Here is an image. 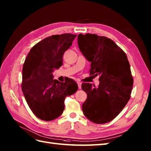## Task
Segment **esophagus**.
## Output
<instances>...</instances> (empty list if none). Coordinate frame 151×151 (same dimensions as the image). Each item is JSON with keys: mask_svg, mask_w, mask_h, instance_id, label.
Segmentation results:
<instances>
[{"mask_svg": "<svg viewBox=\"0 0 151 151\" xmlns=\"http://www.w3.org/2000/svg\"><path fill=\"white\" fill-rule=\"evenodd\" d=\"M77 84H78V88L81 89V86H82V83L81 82H77Z\"/></svg>", "mask_w": 151, "mask_h": 151, "instance_id": "34e87169", "label": "esophagus"}]
</instances>
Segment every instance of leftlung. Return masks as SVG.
I'll return each mask as SVG.
<instances>
[{"label": "left lung", "instance_id": "left-lung-1", "mask_svg": "<svg viewBox=\"0 0 151 151\" xmlns=\"http://www.w3.org/2000/svg\"><path fill=\"white\" fill-rule=\"evenodd\" d=\"M80 50L91 62L90 75L99 76V85L83 83L87 93L82 111L97 124L112 121L119 114L130 98L133 78L127 56L111 40L97 34H80Z\"/></svg>", "mask_w": 151, "mask_h": 151}]
</instances>
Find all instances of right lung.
I'll use <instances>...</instances> for the list:
<instances>
[{
    "instance_id": "right-lung-1",
    "label": "right lung",
    "mask_w": 151,
    "mask_h": 151,
    "mask_svg": "<svg viewBox=\"0 0 151 151\" xmlns=\"http://www.w3.org/2000/svg\"><path fill=\"white\" fill-rule=\"evenodd\" d=\"M76 35L63 34L45 38L32 48L22 67L21 88L28 106L40 119L49 121L62 114L64 101L78 90L73 79L54 80L52 72L63 64L64 52Z\"/></svg>"
}]
</instances>
